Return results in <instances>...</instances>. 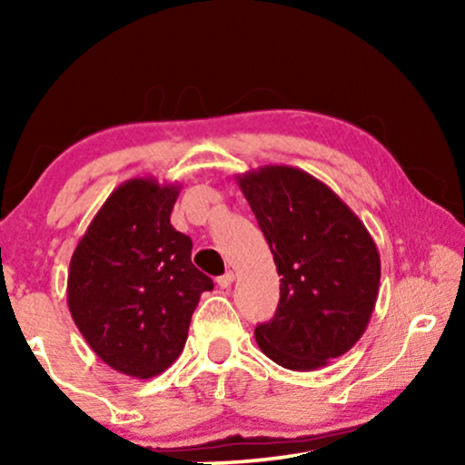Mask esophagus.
I'll use <instances>...</instances> for the list:
<instances>
[{
  "mask_svg": "<svg viewBox=\"0 0 465 465\" xmlns=\"http://www.w3.org/2000/svg\"><path fill=\"white\" fill-rule=\"evenodd\" d=\"M232 282H234V272H232V271H226L224 275L218 277V285H220V288H231Z\"/></svg>",
  "mask_w": 465,
  "mask_h": 465,
  "instance_id": "obj_1",
  "label": "esophagus"
}]
</instances>
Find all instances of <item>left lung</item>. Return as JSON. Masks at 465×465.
<instances>
[{"label":"left lung","instance_id":"8db88e82","mask_svg":"<svg viewBox=\"0 0 465 465\" xmlns=\"http://www.w3.org/2000/svg\"><path fill=\"white\" fill-rule=\"evenodd\" d=\"M272 252L279 304L253 330L266 358L288 371H315L366 332L381 282V258L364 222L334 190L288 164L237 175Z\"/></svg>","mask_w":465,"mask_h":465}]
</instances>
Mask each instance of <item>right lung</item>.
Returning a JSON list of instances; mask_svg holds the SVG:
<instances>
[{
  "mask_svg": "<svg viewBox=\"0 0 465 465\" xmlns=\"http://www.w3.org/2000/svg\"><path fill=\"white\" fill-rule=\"evenodd\" d=\"M180 183L133 177L114 190L75 245L67 304L88 347L114 371L152 379L180 358L201 294L213 282L171 226Z\"/></svg>",
  "mask_w": 465,
  "mask_h": 465,
  "instance_id": "add662e5",
  "label": "right lung"
}]
</instances>
